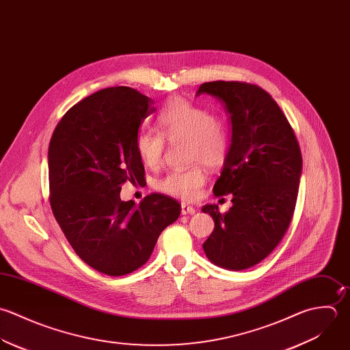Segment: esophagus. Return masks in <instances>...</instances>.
I'll return each instance as SVG.
<instances>
[{
    "label": "esophagus",
    "mask_w": 350,
    "mask_h": 350,
    "mask_svg": "<svg viewBox=\"0 0 350 350\" xmlns=\"http://www.w3.org/2000/svg\"><path fill=\"white\" fill-rule=\"evenodd\" d=\"M182 215H194L196 213V208L187 205V204H182Z\"/></svg>",
    "instance_id": "esophagus-1"
}]
</instances>
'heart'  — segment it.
<instances>
[{
	"label": "heart",
	"mask_w": 350,
	"mask_h": 350,
	"mask_svg": "<svg viewBox=\"0 0 350 350\" xmlns=\"http://www.w3.org/2000/svg\"><path fill=\"white\" fill-rule=\"evenodd\" d=\"M154 126L159 133L142 131L137 135L135 148L148 167L161 164L168 142L186 141V152L191 161L187 168L170 171L156 182V189L171 197L191 201L206 182L202 162L209 168L221 167L231 149V131L227 119L185 98H171L157 113Z\"/></svg>",
	"instance_id": "obj_1"
}]
</instances>
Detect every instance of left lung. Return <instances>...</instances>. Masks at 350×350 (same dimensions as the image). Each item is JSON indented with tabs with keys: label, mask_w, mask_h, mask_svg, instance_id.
Segmentation results:
<instances>
[{
	"label": "left lung",
	"mask_w": 350,
	"mask_h": 350,
	"mask_svg": "<svg viewBox=\"0 0 350 350\" xmlns=\"http://www.w3.org/2000/svg\"><path fill=\"white\" fill-rule=\"evenodd\" d=\"M220 99L232 123L230 154L215 183L216 197L232 196V208L220 213L205 205L215 230L204 243L217 266L244 270L263 260L282 240L293 217L301 175L296 134L269 92L243 81H211L197 95Z\"/></svg>",
	"instance_id": "1"
}]
</instances>
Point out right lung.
Segmentation results:
<instances>
[{
    "instance_id": "add662e5",
    "label": "right lung",
    "mask_w": 350,
    "mask_h": 350,
    "mask_svg": "<svg viewBox=\"0 0 350 350\" xmlns=\"http://www.w3.org/2000/svg\"><path fill=\"white\" fill-rule=\"evenodd\" d=\"M153 111V100L133 88L100 90L69 109L50 139L53 215L75 252L107 275L145 265L160 233L180 215L170 196L149 194L138 206L119 197L124 182H145L135 139Z\"/></svg>"
}]
</instances>
